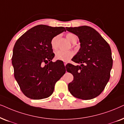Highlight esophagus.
I'll return each instance as SVG.
<instances>
[{
	"label": "esophagus",
	"mask_w": 124,
	"mask_h": 124,
	"mask_svg": "<svg viewBox=\"0 0 124 124\" xmlns=\"http://www.w3.org/2000/svg\"><path fill=\"white\" fill-rule=\"evenodd\" d=\"M67 65V63H66V62H65V63H64V65H65V66H66V65Z\"/></svg>",
	"instance_id": "1"
}]
</instances>
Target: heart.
<instances>
[{"mask_svg":"<svg viewBox=\"0 0 124 124\" xmlns=\"http://www.w3.org/2000/svg\"><path fill=\"white\" fill-rule=\"evenodd\" d=\"M66 38L71 43H75L77 41V37L71 33H69L66 34ZM58 36L53 37L51 41V46L53 49L57 48V41ZM74 52L72 51L57 50L55 53V58L58 60L63 61H68L74 56Z\"/></svg>","mask_w":124,"mask_h":124,"instance_id":"obj_1","label":"heart"}]
</instances>
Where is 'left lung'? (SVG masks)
I'll return each instance as SVG.
<instances>
[{"label":"left lung","instance_id":"left-lung-1","mask_svg":"<svg viewBox=\"0 0 124 124\" xmlns=\"http://www.w3.org/2000/svg\"><path fill=\"white\" fill-rule=\"evenodd\" d=\"M66 30L77 35L80 42L79 52L72 59L80 65H66L67 71L74 76L69 90L77 98L92 99L103 92L110 78L113 65L110 46L90 26L67 27Z\"/></svg>","mask_w":124,"mask_h":124}]
</instances>
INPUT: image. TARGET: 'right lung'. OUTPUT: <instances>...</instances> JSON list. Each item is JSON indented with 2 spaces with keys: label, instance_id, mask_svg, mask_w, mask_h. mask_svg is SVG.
I'll return each mask as SVG.
<instances>
[{
  "label": "right lung",
  "instance_id": "1",
  "mask_svg": "<svg viewBox=\"0 0 124 124\" xmlns=\"http://www.w3.org/2000/svg\"><path fill=\"white\" fill-rule=\"evenodd\" d=\"M64 31L62 26L39 25L23 34L15 44L12 57L14 76L28 98H48L56 82L65 74V66L59 67L57 61H52L54 54L51 46L53 38Z\"/></svg>",
  "mask_w": 124,
  "mask_h": 124
}]
</instances>
